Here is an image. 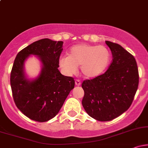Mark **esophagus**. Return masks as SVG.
Returning <instances> with one entry per match:
<instances>
[{"label": "esophagus", "instance_id": "34e87169", "mask_svg": "<svg viewBox=\"0 0 148 148\" xmlns=\"http://www.w3.org/2000/svg\"><path fill=\"white\" fill-rule=\"evenodd\" d=\"M81 81H79V80H76V81H75V85H76V86H81Z\"/></svg>", "mask_w": 148, "mask_h": 148}]
</instances>
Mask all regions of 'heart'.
Returning <instances> with one entry per match:
<instances>
[{"label": "heart", "mask_w": 148, "mask_h": 148, "mask_svg": "<svg viewBox=\"0 0 148 148\" xmlns=\"http://www.w3.org/2000/svg\"><path fill=\"white\" fill-rule=\"evenodd\" d=\"M111 61V53L104 46L79 44L69 49V56H62L58 60V66L67 76L77 72L80 66L84 77L92 79L106 70Z\"/></svg>", "instance_id": "b5f03b06"}]
</instances>
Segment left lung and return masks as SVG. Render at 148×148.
Returning a JSON list of instances; mask_svg holds the SVG:
<instances>
[{"label":"left lung","instance_id":"left-lung-1","mask_svg":"<svg viewBox=\"0 0 148 148\" xmlns=\"http://www.w3.org/2000/svg\"><path fill=\"white\" fill-rule=\"evenodd\" d=\"M113 61L103 74L83 82L82 105L86 113L99 121H110L130 108L138 89L136 61L122 46L106 41Z\"/></svg>","mask_w":148,"mask_h":148}]
</instances>
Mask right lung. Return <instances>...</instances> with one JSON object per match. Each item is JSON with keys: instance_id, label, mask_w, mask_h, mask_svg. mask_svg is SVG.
Masks as SVG:
<instances>
[{"instance_id": "1", "label": "right lung", "mask_w": 148, "mask_h": 148, "mask_svg": "<svg viewBox=\"0 0 148 148\" xmlns=\"http://www.w3.org/2000/svg\"><path fill=\"white\" fill-rule=\"evenodd\" d=\"M62 44L42 39L22 49L14 60L10 75L14 101L25 116L35 121L43 123L54 118L74 88V79L58 70ZM30 55L41 63L40 74L32 79L25 71V62Z\"/></svg>"}]
</instances>
